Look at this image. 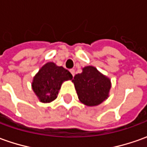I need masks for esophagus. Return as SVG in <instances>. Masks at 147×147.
<instances>
[{"label":"esophagus","mask_w":147,"mask_h":147,"mask_svg":"<svg viewBox=\"0 0 147 147\" xmlns=\"http://www.w3.org/2000/svg\"><path fill=\"white\" fill-rule=\"evenodd\" d=\"M70 72L71 73V75H72V76H75V70H74V69H71V70H70Z\"/></svg>","instance_id":"obj_1"}]
</instances>
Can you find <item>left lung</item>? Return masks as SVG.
Segmentation results:
<instances>
[{
    "label": "left lung",
    "mask_w": 147,
    "mask_h": 147,
    "mask_svg": "<svg viewBox=\"0 0 147 147\" xmlns=\"http://www.w3.org/2000/svg\"><path fill=\"white\" fill-rule=\"evenodd\" d=\"M80 101L87 106H96L109 96L111 80L93 66L82 68L72 80Z\"/></svg>",
    "instance_id": "1"
}]
</instances>
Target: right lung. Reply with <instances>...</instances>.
Returning <instances> with one entry per match:
<instances>
[{"instance_id": "1", "label": "right lung", "mask_w": 147, "mask_h": 147, "mask_svg": "<svg viewBox=\"0 0 147 147\" xmlns=\"http://www.w3.org/2000/svg\"><path fill=\"white\" fill-rule=\"evenodd\" d=\"M72 80V75L63 67L48 62L33 78L31 86L40 102L50 103L58 96L63 83Z\"/></svg>"}]
</instances>
